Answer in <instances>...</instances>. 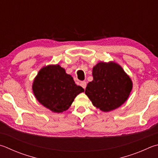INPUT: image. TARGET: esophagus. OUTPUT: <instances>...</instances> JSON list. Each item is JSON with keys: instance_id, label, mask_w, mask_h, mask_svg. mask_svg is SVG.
<instances>
[{"instance_id": "34e87169", "label": "esophagus", "mask_w": 158, "mask_h": 158, "mask_svg": "<svg viewBox=\"0 0 158 158\" xmlns=\"http://www.w3.org/2000/svg\"><path fill=\"white\" fill-rule=\"evenodd\" d=\"M86 85H87V84L85 81H81V83H80V85H81L82 88H84V89H85V88H86Z\"/></svg>"}]
</instances>
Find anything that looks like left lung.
Returning <instances> with one entry per match:
<instances>
[{"label":"left lung","mask_w":158,"mask_h":158,"mask_svg":"<svg viewBox=\"0 0 158 158\" xmlns=\"http://www.w3.org/2000/svg\"><path fill=\"white\" fill-rule=\"evenodd\" d=\"M93 77L85 93L97 108L103 112L113 110L128 99L133 82L118 64L99 62L93 68Z\"/></svg>","instance_id":"left-lung-1"}]
</instances>
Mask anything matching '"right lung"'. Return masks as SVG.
<instances>
[{"label":"right lung","mask_w":158,"mask_h":158,"mask_svg":"<svg viewBox=\"0 0 158 158\" xmlns=\"http://www.w3.org/2000/svg\"><path fill=\"white\" fill-rule=\"evenodd\" d=\"M36 99L53 113L67 110L79 93L84 89L77 85L73 78L59 64L43 67L32 83Z\"/></svg>","instance_id":"right-lung-1"}]
</instances>
